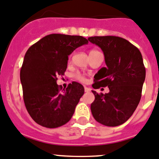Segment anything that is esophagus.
Instances as JSON below:
<instances>
[{
    "mask_svg": "<svg viewBox=\"0 0 159 159\" xmlns=\"http://www.w3.org/2000/svg\"><path fill=\"white\" fill-rule=\"evenodd\" d=\"M84 91H85V92H90V91H91V90H90V89H89V88L84 87Z\"/></svg>",
    "mask_w": 159,
    "mask_h": 159,
    "instance_id": "1",
    "label": "esophagus"
}]
</instances>
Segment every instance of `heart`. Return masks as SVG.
<instances>
[{
	"label": "heart",
	"instance_id": "b5f03b06",
	"mask_svg": "<svg viewBox=\"0 0 159 159\" xmlns=\"http://www.w3.org/2000/svg\"><path fill=\"white\" fill-rule=\"evenodd\" d=\"M96 51H97V50H94V49L91 50V51H90V52H89V54H91V53L96 52ZM75 78H76L77 79L79 80V81H85V80H86L84 75H82L81 74H77V75H75Z\"/></svg>",
	"mask_w": 159,
	"mask_h": 159
}]
</instances>
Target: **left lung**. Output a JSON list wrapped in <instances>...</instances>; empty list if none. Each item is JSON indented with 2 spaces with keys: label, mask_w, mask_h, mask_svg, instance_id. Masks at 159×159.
I'll list each match as a JSON object with an SVG mask.
<instances>
[{
  "label": "left lung",
  "mask_w": 159,
  "mask_h": 159,
  "mask_svg": "<svg viewBox=\"0 0 159 159\" xmlns=\"http://www.w3.org/2000/svg\"><path fill=\"white\" fill-rule=\"evenodd\" d=\"M88 40L102 50L106 67L94 75L93 89L107 87L109 92L94 94L91 105L98 122L110 127L129 120L137 108L145 79V68L140 51L127 40L116 36H94Z\"/></svg>",
  "instance_id": "left-lung-1"
}]
</instances>
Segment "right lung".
Instances as JSON below:
<instances>
[{"mask_svg":"<svg viewBox=\"0 0 159 159\" xmlns=\"http://www.w3.org/2000/svg\"><path fill=\"white\" fill-rule=\"evenodd\" d=\"M88 43L81 36L52 34L27 51L20 73L24 102L40 125L55 129L71 118L84 89L75 81L62 89L57 84V77L65 74L68 55Z\"/></svg>","mask_w":159,"mask_h":159,"instance_id":"1","label":"right lung"}]
</instances>
